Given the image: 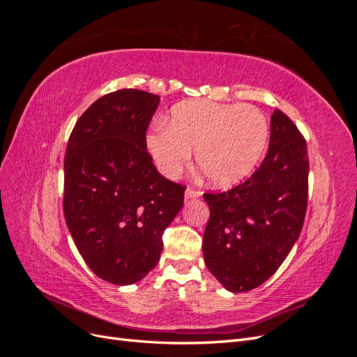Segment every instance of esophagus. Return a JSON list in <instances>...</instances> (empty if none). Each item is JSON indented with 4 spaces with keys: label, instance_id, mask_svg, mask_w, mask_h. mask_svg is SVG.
I'll use <instances>...</instances> for the list:
<instances>
[{
    "label": "esophagus",
    "instance_id": "obj_1",
    "mask_svg": "<svg viewBox=\"0 0 357 357\" xmlns=\"http://www.w3.org/2000/svg\"><path fill=\"white\" fill-rule=\"evenodd\" d=\"M201 197V192L193 189V188H188L186 192H185V198L186 199H195V198H199Z\"/></svg>",
    "mask_w": 357,
    "mask_h": 357
}]
</instances>
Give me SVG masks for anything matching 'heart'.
I'll use <instances>...</instances> for the list:
<instances>
[{
	"mask_svg": "<svg viewBox=\"0 0 357 357\" xmlns=\"http://www.w3.org/2000/svg\"><path fill=\"white\" fill-rule=\"evenodd\" d=\"M268 139V119L255 105L190 101L176 105L168 128L153 129L146 144L165 177H178L197 153L198 168L210 185L228 188L252 174Z\"/></svg>",
	"mask_w": 357,
	"mask_h": 357,
	"instance_id": "heart-1",
	"label": "heart"
}]
</instances>
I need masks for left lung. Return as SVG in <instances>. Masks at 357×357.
<instances>
[{
	"label": "left lung",
	"instance_id": "8db88e82",
	"mask_svg": "<svg viewBox=\"0 0 357 357\" xmlns=\"http://www.w3.org/2000/svg\"><path fill=\"white\" fill-rule=\"evenodd\" d=\"M307 198V143L296 125L274 110L261 167L228 192L204 193L210 207L202 240L208 271L234 294L265 283L298 240Z\"/></svg>",
	"mask_w": 357,
	"mask_h": 357
}]
</instances>
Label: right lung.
I'll return each mask as SVG.
<instances>
[{"label":"right lung","instance_id":"1","mask_svg":"<svg viewBox=\"0 0 357 357\" xmlns=\"http://www.w3.org/2000/svg\"><path fill=\"white\" fill-rule=\"evenodd\" d=\"M160 98L121 89L96 100L75 123L63 159V215L92 273L128 286L158 265L162 234L185 186L162 177L146 131Z\"/></svg>","mask_w":357,"mask_h":357}]
</instances>
